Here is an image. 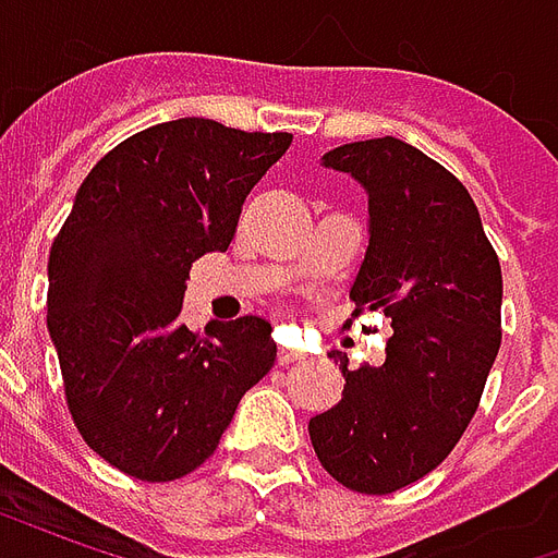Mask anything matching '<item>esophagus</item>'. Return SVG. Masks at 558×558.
Segmentation results:
<instances>
[{"label":"esophagus","instance_id":"esophagus-1","mask_svg":"<svg viewBox=\"0 0 558 558\" xmlns=\"http://www.w3.org/2000/svg\"><path fill=\"white\" fill-rule=\"evenodd\" d=\"M304 352L302 350H292V347H280L278 350V362L280 364H292V362H302Z\"/></svg>","mask_w":558,"mask_h":558}]
</instances>
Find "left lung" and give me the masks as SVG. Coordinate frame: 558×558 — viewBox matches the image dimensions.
I'll list each match as a JSON object with an SVG mask.
<instances>
[{
    "label": "left lung",
    "instance_id": "1",
    "mask_svg": "<svg viewBox=\"0 0 558 558\" xmlns=\"http://www.w3.org/2000/svg\"><path fill=\"white\" fill-rule=\"evenodd\" d=\"M323 163L367 191L352 316L383 311L395 335L379 367L340 359L343 398L307 430L331 478L386 496L439 466L478 410L502 343V268L466 187L410 143H347Z\"/></svg>",
    "mask_w": 558,
    "mask_h": 558
}]
</instances>
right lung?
Returning a JSON list of instances; mask_svg holds the SVG:
<instances>
[{
  "label": "right lung",
  "mask_w": 558,
  "mask_h": 558,
  "mask_svg": "<svg viewBox=\"0 0 558 558\" xmlns=\"http://www.w3.org/2000/svg\"><path fill=\"white\" fill-rule=\"evenodd\" d=\"M292 134L175 119L107 151L47 263V328L68 412L131 478L175 481L215 454L239 400L271 371L263 316L182 326L191 263L227 251L244 196Z\"/></svg>",
  "instance_id": "add662e5"
}]
</instances>
